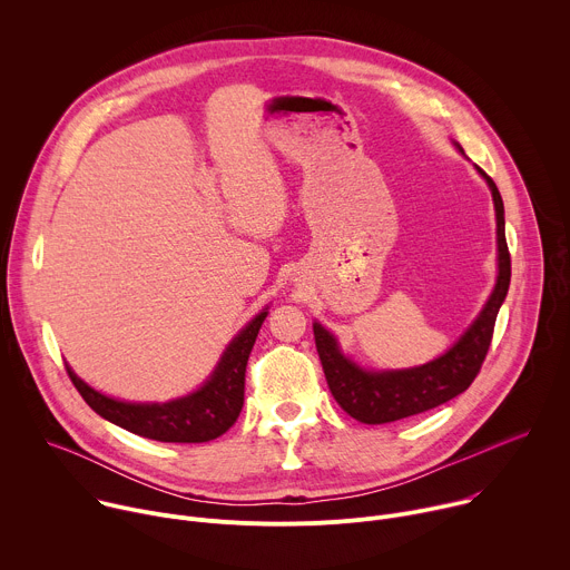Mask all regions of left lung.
Listing matches in <instances>:
<instances>
[{
    "mask_svg": "<svg viewBox=\"0 0 570 570\" xmlns=\"http://www.w3.org/2000/svg\"><path fill=\"white\" fill-rule=\"evenodd\" d=\"M464 155L462 146L453 141ZM475 171L484 178L492 191L497 209V246H499V275L492 295L475 320L464 330V334L449 347L442 356L431 363L409 367V370H365L343 354L336 336L324 330L320 322H313L315 347L322 361L324 376L341 409L363 424H387L405 420L411 415L426 413L449 399L464 392L492 345V334L501 304L505 302L512 266L505 240V207L497 183L480 167Z\"/></svg>",
    "mask_w": 570,
    "mask_h": 570,
    "instance_id": "left-lung-1",
    "label": "left lung"
}]
</instances>
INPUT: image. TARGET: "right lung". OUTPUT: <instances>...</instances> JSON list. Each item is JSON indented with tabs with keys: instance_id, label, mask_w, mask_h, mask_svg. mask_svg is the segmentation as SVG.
<instances>
[{
	"instance_id": "add662e5",
	"label": "right lung",
	"mask_w": 570,
	"mask_h": 570,
	"mask_svg": "<svg viewBox=\"0 0 570 570\" xmlns=\"http://www.w3.org/2000/svg\"><path fill=\"white\" fill-rule=\"evenodd\" d=\"M268 315V306L257 313L225 347L209 379L187 396L165 403H135L112 399L67 365V374L80 396L104 420L148 440L198 444L220 438L238 417L246 392V365L257 341V334Z\"/></svg>"
}]
</instances>
